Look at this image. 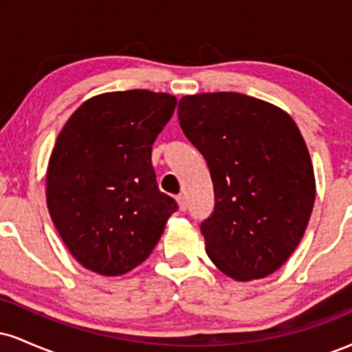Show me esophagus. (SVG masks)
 <instances>
[{
	"label": "esophagus",
	"instance_id": "esophagus-1",
	"mask_svg": "<svg viewBox=\"0 0 352 352\" xmlns=\"http://www.w3.org/2000/svg\"><path fill=\"white\" fill-rule=\"evenodd\" d=\"M177 201H179V208L182 210V212H185V210L188 208V200L184 193H180V195L177 197Z\"/></svg>",
	"mask_w": 352,
	"mask_h": 352
}]
</instances>
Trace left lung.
I'll list each match as a JSON object with an SVG mask.
<instances>
[{
	"label": "left lung",
	"mask_w": 352,
	"mask_h": 352,
	"mask_svg": "<svg viewBox=\"0 0 352 352\" xmlns=\"http://www.w3.org/2000/svg\"><path fill=\"white\" fill-rule=\"evenodd\" d=\"M179 120L213 182L215 208L200 225L208 258L236 281L276 272L305 235L316 197L298 125L238 92L185 96Z\"/></svg>",
	"instance_id": "1"
}]
</instances>
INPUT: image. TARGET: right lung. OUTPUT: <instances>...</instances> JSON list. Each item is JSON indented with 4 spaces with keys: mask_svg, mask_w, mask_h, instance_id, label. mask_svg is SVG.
Instances as JSON below:
<instances>
[{
    "mask_svg": "<svg viewBox=\"0 0 352 352\" xmlns=\"http://www.w3.org/2000/svg\"><path fill=\"white\" fill-rule=\"evenodd\" d=\"M175 106L165 92H106L86 100L59 132L46 173L47 210L84 268L104 276L134 270L179 208L152 167V145Z\"/></svg>",
    "mask_w": 352,
    "mask_h": 352,
    "instance_id": "right-lung-1",
    "label": "right lung"
}]
</instances>
